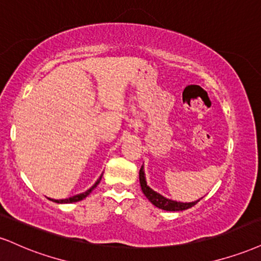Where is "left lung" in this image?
I'll use <instances>...</instances> for the list:
<instances>
[{"label":"left lung","mask_w":261,"mask_h":261,"mask_svg":"<svg viewBox=\"0 0 261 261\" xmlns=\"http://www.w3.org/2000/svg\"><path fill=\"white\" fill-rule=\"evenodd\" d=\"M140 185H141V190L144 196L147 197V199L149 200L153 205H155L156 208L162 209V210H166V212H182V210H186L192 208L193 205H196L197 203L199 202L200 199L194 200V202H190V203H184V202H177V200H172L166 198V197L162 196L161 193L155 192L154 190H152L148 185H147L146 181V176H144V170H143V165L141 166L140 169Z\"/></svg>","instance_id":"obj_1"}]
</instances>
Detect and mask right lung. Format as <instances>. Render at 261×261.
<instances>
[{"label":"right lung","instance_id":"add662e5","mask_svg":"<svg viewBox=\"0 0 261 261\" xmlns=\"http://www.w3.org/2000/svg\"><path fill=\"white\" fill-rule=\"evenodd\" d=\"M102 175H103V174H102ZM102 175H100L98 180H97V181L95 182V185H93L92 187H90L89 190L86 191V192H83V193H79V194H75V196H73V197H69V198H65V199H51V198H48V199H49V200H52V202H55V203H59V204H64V203H75V202H79V200H83L84 198H86V197L89 196V194H90L91 192H92V191L95 190V188L97 187V185L99 184L100 178H102Z\"/></svg>","mask_w":261,"mask_h":261}]
</instances>
